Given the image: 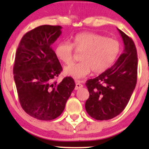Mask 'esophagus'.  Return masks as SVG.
I'll list each match as a JSON object with an SVG mask.
<instances>
[{"instance_id":"obj_1","label":"esophagus","mask_w":149,"mask_h":149,"mask_svg":"<svg viewBox=\"0 0 149 149\" xmlns=\"http://www.w3.org/2000/svg\"><path fill=\"white\" fill-rule=\"evenodd\" d=\"M83 86H84L83 84H81L80 81H76V87H75V89L78 90L79 89V88H82Z\"/></svg>"}]
</instances>
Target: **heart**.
Returning <instances> with one entry per match:
<instances>
[{
  "instance_id": "heart-1",
  "label": "heart",
  "mask_w": 149,
  "mask_h": 149,
  "mask_svg": "<svg viewBox=\"0 0 149 149\" xmlns=\"http://www.w3.org/2000/svg\"><path fill=\"white\" fill-rule=\"evenodd\" d=\"M74 47L81 55V62L65 68L66 75L74 79H82L92 70L95 74L107 70L119 55L120 45L118 40L93 32H81L73 38V43L62 42L55 47V55L65 64L71 63Z\"/></svg>"
}]
</instances>
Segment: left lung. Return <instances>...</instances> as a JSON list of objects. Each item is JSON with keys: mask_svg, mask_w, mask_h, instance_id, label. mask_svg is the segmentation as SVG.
Listing matches in <instances>:
<instances>
[{"mask_svg": "<svg viewBox=\"0 0 149 149\" xmlns=\"http://www.w3.org/2000/svg\"><path fill=\"white\" fill-rule=\"evenodd\" d=\"M118 31L124 42L123 52L110 68L86 82L89 92L86 110L97 120H107L120 115L127 106L137 82L136 45L130 37Z\"/></svg>", "mask_w": 149, "mask_h": 149, "instance_id": "1", "label": "left lung"}]
</instances>
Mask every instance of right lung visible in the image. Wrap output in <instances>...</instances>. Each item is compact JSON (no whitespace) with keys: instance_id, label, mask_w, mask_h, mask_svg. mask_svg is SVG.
<instances>
[{"instance_id":"add662e5","label":"right lung","mask_w":149,"mask_h":149,"mask_svg":"<svg viewBox=\"0 0 149 149\" xmlns=\"http://www.w3.org/2000/svg\"><path fill=\"white\" fill-rule=\"evenodd\" d=\"M61 26L42 25L26 32L18 46L13 79L22 109L40 120L62 114L76 84L71 77L55 81L63 70L52 45L61 34Z\"/></svg>"}]
</instances>
